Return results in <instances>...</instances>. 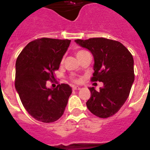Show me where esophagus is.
Masks as SVG:
<instances>
[{"mask_svg": "<svg viewBox=\"0 0 150 150\" xmlns=\"http://www.w3.org/2000/svg\"><path fill=\"white\" fill-rule=\"evenodd\" d=\"M81 88L80 87H78V86H73V90H80Z\"/></svg>", "mask_w": 150, "mask_h": 150, "instance_id": "1", "label": "esophagus"}]
</instances>
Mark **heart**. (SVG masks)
<instances>
[{
    "label": "heart",
    "mask_w": 150,
    "mask_h": 150,
    "mask_svg": "<svg viewBox=\"0 0 150 150\" xmlns=\"http://www.w3.org/2000/svg\"><path fill=\"white\" fill-rule=\"evenodd\" d=\"M86 52V51H83V50H79V51H77V52H76V57L79 56V55H81L82 53H83V52Z\"/></svg>",
    "instance_id": "1"
}]
</instances>
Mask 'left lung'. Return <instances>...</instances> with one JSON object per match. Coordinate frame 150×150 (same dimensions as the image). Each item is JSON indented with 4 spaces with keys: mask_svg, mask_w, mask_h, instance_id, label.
I'll return each mask as SVG.
<instances>
[{
    "mask_svg": "<svg viewBox=\"0 0 150 150\" xmlns=\"http://www.w3.org/2000/svg\"><path fill=\"white\" fill-rule=\"evenodd\" d=\"M75 42L93 55L95 72L91 80L104 83L99 91L88 88V109L100 118L113 116L126 101L134 81L133 56L125 46L112 40L96 38Z\"/></svg>",
    "mask_w": 150,
    "mask_h": 150,
    "instance_id": "obj_1",
    "label": "left lung"
}]
</instances>
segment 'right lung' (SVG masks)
I'll return each mask as SVG.
<instances>
[{"instance_id":"1","label":"right lung","mask_w":150,"mask_h":150,"mask_svg":"<svg viewBox=\"0 0 150 150\" xmlns=\"http://www.w3.org/2000/svg\"><path fill=\"white\" fill-rule=\"evenodd\" d=\"M70 43L69 40H35L17 58L16 90L27 112L38 121L53 122L64 112L72 89L67 84L48 88L46 81L54 79Z\"/></svg>"}]
</instances>
